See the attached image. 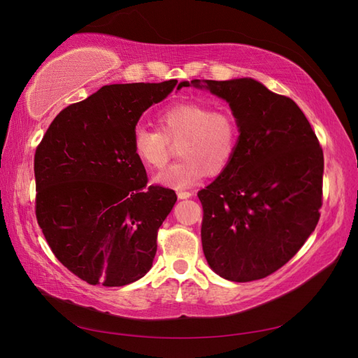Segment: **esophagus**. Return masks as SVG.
<instances>
[{"instance_id": "obj_1", "label": "esophagus", "mask_w": 358, "mask_h": 358, "mask_svg": "<svg viewBox=\"0 0 358 358\" xmlns=\"http://www.w3.org/2000/svg\"><path fill=\"white\" fill-rule=\"evenodd\" d=\"M178 199H180V200H183V199H189L191 196H192V192H189V191H185V189H178Z\"/></svg>"}]
</instances>
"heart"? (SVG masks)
I'll return each instance as SVG.
<instances>
[{
    "instance_id": "1",
    "label": "heart",
    "mask_w": 358,
    "mask_h": 358,
    "mask_svg": "<svg viewBox=\"0 0 358 358\" xmlns=\"http://www.w3.org/2000/svg\"><path fill=\"white\" fill-rule=\"evenodd\" d=\"M158 129L137 127L133 133V152L149 169L167 164L171 145H178L179 161L155 176V182L170 188H187L206 173L220 175L231 162L239 140L234 116L212 110L200 103H178L158 116Z\"/></svg>"
}]
</instances>
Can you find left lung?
<instances>
[{
  "label": "left lung",
  "instance_id": "obj_1",
  "mask_svg": "<svg viewBox=\"0 0 358 358\" xmlns=\"http://www.w3.org/2000/svg\"><path fill=\"white\" fill-rule=\"evenodd\" d=\"M230 104L239 127L236 154L199 191L201 243L215 273L249 282L276 272L315 230L324 155L300 107L251 78L180 82Z\"/></svg>",
  "mask_w": 358,
  "mask_h": 358
}]
</instances>
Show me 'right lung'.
Wrapping results in <instances>:
<instances>
[{
	"label": "right lung",
	"instance_id": "add662e5",
	"mask_svg": "<svg viewBox=\"0 0 358 358\" xmlns=\"http://www.w3.org/2000/svg\"><path fill=\"white\" fill-rule=\"evenodd\" d=\"M176 85L103 86L61 110L36 149L37 222L55 257L91 285H128L152 267L158 229L178 197L148 187L133 133Z\"/></svg>",
	"mask_w": 358,
	"mask_h": 358
}]
</instances>
